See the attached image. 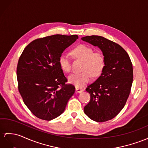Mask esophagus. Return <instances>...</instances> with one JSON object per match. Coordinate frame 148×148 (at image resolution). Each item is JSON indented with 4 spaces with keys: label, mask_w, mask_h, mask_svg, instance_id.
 I'll use <instances>...</instances> for the list:
<instances>
[{
    "label": "esophagus",
    "mask_w": 148,
    "mask_h": 148,
    "mask_svg": "<svg viewBox=\"0 0 148 148\" xmlns=\"http://www.w3.org/2000/svg\"><path fill=\"white\" fill-rule=\"evenodd\" d=\"M75 90H76V92L77 93H81V92H83V88L78 87V86H76V87H75Z\"/></svg>",
    "instance_id": "1"
}]
</instances>
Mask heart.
<instances>
[{
  "instance_id": "b5f03b06",
  "label": "heart",
  "mask_w": 148,
  "mask_h": 148,
  "mask_svg": "<svg viewBox=\"0 0 148 148\" xmlns=\"http://www.w3.org/2000/svg\"><path fill=\"white\" fill-rule=\"evenodd\" d=\"M75 58L84 62L81 73H73L68 77L71 84L78 87L82 86L90 81L92 75L98 77L102 73L106 66L105 56L101 52H94L88 46L80 45L71 51ZM59 64L62 70L69 73L71 70V60L67 54L63 53L59 58Z\"/></svg>"
}]
</instances>
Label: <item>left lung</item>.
I'll list each match as a JSON object with an SVG mask.
<instances>
[{
	"label": "left lung",
	"instance_id": "left-lung-1",
	"mask_svg": "<svg viewBox=\"0 0 148 148\" xmlns=\"http://www.w3.org/2000/svg\"><path fill=\"white\" fill-rule=\"evenodd\" d=\"M82 39L98 46L106 58L100 76L86 88L90 100L84 112L96 122L111 120L123 109L130 94L133 81L131 59L122 46L102 36H88Z\"/></svg>",
	"mask_w": 148,
	"mask_h": 148
}]
</instances>
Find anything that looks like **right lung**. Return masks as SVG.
Returning a JSON list of instances; mask_svg holds the SVG:
<instances>
[{"mask_svg": "<svg viewBox=\"0 0 148 148\" xmlns=\"http://www.w3.org/2000/svg\"><path fill=\"white\" fill-rule=\"evenodd\" d=\"M77 35L56 34L36 39L29 44L17 66L18 90L23 101L36 117L51 121L62 114L75 86L59 64V58Z\"/></svg>", "mask_w": 148, "mask_h": 148, "instance_id": "1", "label": "right lung"}]
</instances>
